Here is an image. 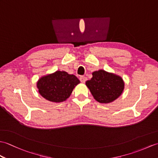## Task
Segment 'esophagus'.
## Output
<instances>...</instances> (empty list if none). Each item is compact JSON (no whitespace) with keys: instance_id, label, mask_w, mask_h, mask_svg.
Wrapping results in <instances>:
<instances>
[{"instance_id":"1","label":"esophagus","mask_w":158,"mask_h":158,"mask_svg":"<svg viewBox=\"0 0 158 158\" xmlns=\"http://www.w3.org/2000/svg\"><path fill=\"white\" fill-rule=\"evenodd\" d=\"M79 79H80V81H81V83H85L88 79H87V77H85L84 76H81L79 77Z\"/></svg>"}]
</instances>
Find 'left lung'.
<instances>
[{
  "label": "left lung",
  "instance_id": "obj_1",
  "mask_svg": "<svg viewBox=\"0 0 158 158\" xmlns=\"http://www.w3.org/2000/svg\"><path fill=\"white\" fill-rule=\"evenodd\" d=\"M85 84L94 99L100 103L114 101L124 89L122 77L104 70L92 73V78L87 81Z\"/></svg>",
  "mask_w": 158,
  "mask_h": 158
}]
</instances>
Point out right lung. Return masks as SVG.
I'll list each match as a JSON object with an SVG mask.
<instances>
[{"label":"right lung","mask_w":158,"mask_h":158,"mask_svg":"<svg viewBox=\"0 0 158 158\" xmlns=\"http://www.w3.org/2000/svg\"><path fill=\"white\" fill-rule=\"evenodd\" d=\"M79 83L76 76L58 70L40 78L36 86L43 98L51 102H60L69 98Z\"/></svg>","instance_id":"1"}]
</instances>
